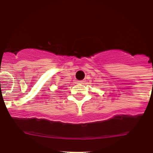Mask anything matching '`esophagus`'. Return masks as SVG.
<instances>
[{"mask_svg":"<svg viewBox=\"0 0 153 153\" xmlns=\"http://www.w3.org/2000/svg\"><path fill=\"white\" fill-rule=\"evenodd\" d=\"M83 82H84V81H83V80H79V81H77V83H83Z\"/></svg>","mask_w":153,"mask_h":153,"instance_id":"1","label":"esophagus"}]
</instances>
